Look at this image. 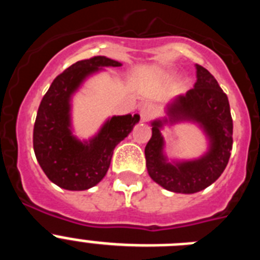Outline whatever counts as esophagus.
<instances>
[{
	"label": "esophagus",
	"mask_w": 260,
	"mask_h": 260,
	"mask_svg": "<svg viewBox=\"0 0 260 260\" xmlns=\"http://www.w3.org/2000/svg\"><path fill=\"white\" fill-rule=\"evenodd\" d=\"M157 113V108L153 104L150 103H146V104L142 105L141 108V118L143 122H148L150 119H152L155 117V114Z\"/></svg>",
	"instance_id": "obj_1"
}]
</instances>
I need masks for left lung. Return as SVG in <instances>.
<instances>
[{"mask_svg":"<svg viewBox=\"0 0 260 260\" xmlns=\"http://www.w3.org/2000/svg\"><path fill=\"white\" fill-rule=\"evenodd\" d=\"M194 88L177 95L165 107V116L151 121L147 143V172L157 185L180 194H194L212 185L224 172L233 144V121L228 98L207 69L195 65ZM194 123L208 139V151L197 159H169L161 132L165 125Z\"/></svg>","mask_w":260,"mask_h":260,"instance_id":"1","label":"left lung"}]
</instances>
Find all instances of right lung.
Listing matches in <instances>:
<instances>
[{"label":"right lung","instance_id":"add662e5","mask_svg":"<svg viewBox=\"0 0 260 260\" xmlns=\"http://www.w3.org/2000/svg\"><path fill=\"white\" fill-rule=\"evenodd\" d=\"M122 63L105 56L78 61L59 74L43 98L34 126V151L38 162L54 185L83 191L107 174L117 144L139 122L138 114L108 117L98 133L80 139L73 127V98L86 80Z\"/></svg>","mask_w":260,"mask_h":260}]
</instances>
